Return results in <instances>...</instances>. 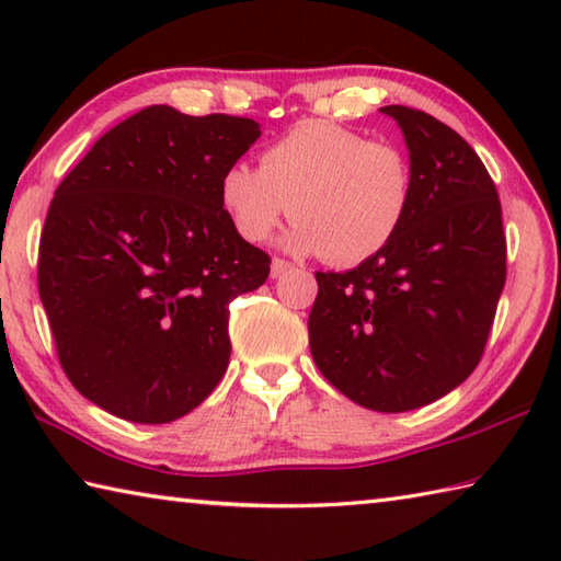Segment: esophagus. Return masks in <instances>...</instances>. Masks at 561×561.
I'll list each match as a JSON object with an SVG mask.
<instances>
[{
    "label": "esophagus",
    "instance_id": "esophagus-1",
    "mask_svg": "<svg viewBox=\"0 0 561 561\" xmlns=\"http://www.w3.org/2000/svg\"><path fill=\"white\" fill-rule=\"evenodd\" d=\"M289 270H291V264L287 260H279V257L272 260V277L274 279L282 277V274H287Z\"/></svg>",
    "mask_w": 561,
    "mask_h": 561
}]
</instances>
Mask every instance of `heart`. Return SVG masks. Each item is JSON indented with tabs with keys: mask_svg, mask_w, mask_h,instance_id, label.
Returning a JSON list of instances; mask_svg holds the SVG:
<instances>
[{
	"mask_svg": "<svg viewBox=\"0 0 561 561\" xmlns=\"http://www.w3.org/2000/svg\"><path fill=\"white\" fill-rule=\"evenodd\" d=\"M415 173L403 148L368 140L331 121H301L264 148L260 168L234 163L220 203L237 234L264 242L291 213V252L351 267L376 257L401 232Z\"/></svg>",
	"mask_w": 561,
	"mask_h": 561,
	"instance_id": "b5f03b06",
	"label": "heart"
}]
</instances>
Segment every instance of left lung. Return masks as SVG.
Returning a JSON list of instances; mask_svg holds the SVG:
<instances>
[{
  "label": "left lung",
  "mask_w": 561,
  "mask_h": 561,
  "mask_svg": "<svg viewBox=\"0 0 561 561\" xmlns=\"http://www.w3.org/2000/svg\"><path fill=\"white\" fill-rule=\"evenodd\" d=\"M415 173L393 242L348 272H317L309 346L351 401L403 413L438 401L480 364L507 277L495 183L478 153L428 113L383 106Z\"/></svg>",
  "instance_id": "8db88e82"
}]
</instances>
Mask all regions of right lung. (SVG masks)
<instances>
[{
    "label": "right lung",
    "instance_id": "obj_1",
    "mask_svg": "<svg viewBox=\"0 0 561 561\" xmlns=\"http://www.w3.org/2000/svg\"><path fill=\"white\" fill-rule=\"evenodd\" d=\"M252 118L148 106L56 187L39 297L76 391L133 423L201 405L230 364V301L270 277V254L222 210L220 180L260 138Z\"/></svg>",
    "mask_w": 561,
    "mask_h": 561
}]
</instances>
